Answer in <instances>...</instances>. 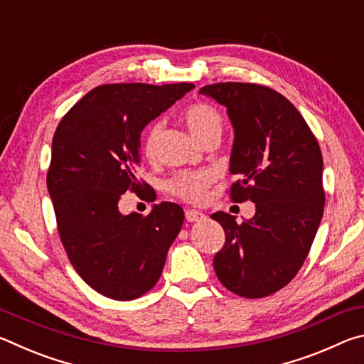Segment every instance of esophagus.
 <instances>
[{
    "instance_id": "34e87169",
    "label": "esophagus",
    "mask_w": 364,
    "mask_h": 364,
    "mask_svg": "<svg viewBox=\"0 0 364 364\" xmlns=\"http://www.w3.org/2000/svg\"><path fill=\"white\" fill-rule=\"evenodd\" d=\"M184 217H186V220L191 221V223H194V221H200L202 218H205V215L197 210H186L184 212Z\"/></svg>"
}]
</instances>
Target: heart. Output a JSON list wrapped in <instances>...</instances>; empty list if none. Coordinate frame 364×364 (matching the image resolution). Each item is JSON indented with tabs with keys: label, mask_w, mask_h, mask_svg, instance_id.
Returning <instances> with one entry per match:
<instances>
[{
	"label": "heart",
	"mask_w": 364,
	"mask_h": 364,
	"mask_svg": "<svg viewBox=\"0 0 364 364\" xmlns=\"http://www.w3.org/2000/svg\"><path fill=\"white\" fill-rule=\"evenodd\" d=\"M183 120L186 123L188 130L191 134L199 141L204 143L207 138L220 136L221 130H223V117L218 112V109L207 102H196L191 104L189 107L183 112ZM164 123L154 122L152 125L147 128L146 136L143 141V152L147 159H154L157 154L159 139L162 136ZM215 180L213 171L210 170H188L176 173L167 184V189L170 194H173L180 199L191 202V204H199L205 199L207 189Z\"/></svg>",
	"instance_id": "1"
}]
</instances>
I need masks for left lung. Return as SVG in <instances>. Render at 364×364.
Masks as SVG:
<instances>
[{"mask_svg":"<svg viewBox=\"0 0 364 364\" xmlns=\"http://www.w3.org/2000/svg\"><path fill=\"white\" fill-rule=\"evenodd\" d=\"M199 93L225 106L232 123L230 171L239 180L231 199L255 204L254 217L241 223L230 213L212 215L226 234L215 273L241 297H267L299 273L321 223V149L294 104L268 86L226 82Z\"/></svg>","mask_w":364,"mask_h":364,"instance_id":"1","label":"left lung"}]
</instances>
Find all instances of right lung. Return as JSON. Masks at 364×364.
I'll return each mask as SVG.
<instances>
[{
    "label": "right lung",
    "instance_id": "add662e5",
    "mask_svg": "<svg viewBox=\"0 0 364 364\" xmlns=\"http://www.w3.org/2000/svg\"><path fill=\"white\" fill-rule=\"evenodd\" d=\"M193 83L101 85L56 128L46 184L67 257L86 284L114 300L138 299L157 284L184 212L173 202L149 215H123L127 191L149 197L141 183V132Z\"/></svg>",
    "mask_w": 364,
    "mask_h": 364
}]
</instances>
